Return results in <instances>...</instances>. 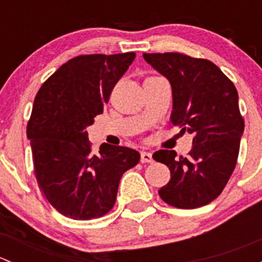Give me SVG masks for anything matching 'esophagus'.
I'll use <instances>...</instances> for the list:
<instances>
[{
  "instance_id": "esophagus-1",
  "label": "esophagus",
  "mask_w": 262,
  "mask_h": 262,
  "mask_svg": "<svg viewBox=\"0 0 262 262\" xmlns=\"http://www.w3.org/2000/svg\"><path fill=\"white\" fill-rule=\"evenodd\" d=\"M141 162H143V163L153 162L152 153H150V152H142L141 153Z\"/></svg>"
}]
</instances>
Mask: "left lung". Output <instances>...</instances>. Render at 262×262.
I'll return each instance as SVG.
<instances>
[{
	"instance_id": "8db88e82",
	"label": "left lung",
	"mask_w": 262,
	"mask_h": 262,
	"mask_svg": "<svg viewBox=\"0 0 262 262\" xmlns=\"http://www.w3.org/2000/svg\"><path fill=\"white\" fill-rule=\"evenodd\" d=\"M143 58L170 81L172 124L194 137L187 157L167 149L153 153L171 172L158 194L180 209L209 204L223 191L238 158L245 121L236 87L208 59L181 53H144Z\"/></svg>"
}]
</instances>
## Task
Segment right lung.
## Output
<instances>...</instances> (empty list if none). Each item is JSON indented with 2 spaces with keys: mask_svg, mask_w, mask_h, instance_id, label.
Here are the masks:
<instances>
[{
  "mask_svg": "<svg viewBox=\"0 0 262 262\" xmlns=\"http://www.w3.org/2000/svg\"><path fill=\"white\" fill-rule=\"evenodd\" d=\"M134 58L133 52L72 58L34 100L26 134L36 181L52 207L68 218L90 221L112 210L121 176L139 162V152L128 147L104 143L94 155L86 130Z\"/></svg>",
  "mask_w": 262,
  "mask_h": 262,
  "instance_id": "right-lung-1",
  "label": "right lung"
}]
</instances>
